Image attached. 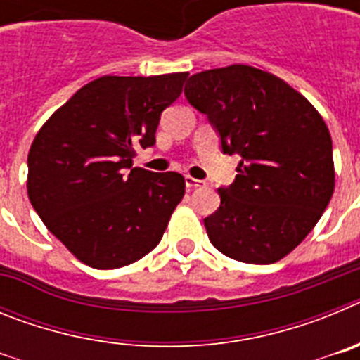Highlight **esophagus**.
I'll return each mask as SVG.
<instances>
[{
    "label": "esophagus",
    "mask_w": 360,
    "mask_h": 360,
    "mask_svg": "<svg viewBox=\"0 0 360 360\" xmlns=\"http://www.w3.org/2000/svg\"><path fill=\"white\" fill-rule=\"evenodd\" d=\"M186 187L187 189H200V187H205L203 180H196L193 176H186Z\"/></svg>",
    "instance_id": "1"
}]
</instances>
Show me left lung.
<instances>
[{
    "label": "left lung",
    "mask_w": 360,
    "mask_h": 360,
    "mask_svg": "<svg viewBox=\"0 0 360 360\" xmlns=\"http://www.w3.org/2000/svg\"><path fill=\"white\" fill-rule=\"evenodd\" d=\"M184 94L218 129L224 153L241 157L234 184L218 189V211L203 219L209 240L236 262H279L333 195L328 126L307 97L249 65L195 73Z\"/></svg>",
    "instance_id": "8db88e82"
}]
</instances>
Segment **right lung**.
Returning <instances> with one entry per match:
<instances>
[{
  "label": "right lung",
  "instance_id": "add662e5",
  "mask_svg": "<svg viewBox=\"0 0 360 360\" xmlns=\"http://www.w3.org/2000/svg\"><path fill=\"white\" fill-rule=\"evenodd\" d=\"M187 75L98 77L37 131L28 151V198L84 265L120 269L160 243L186 180L131 164L135 148L155 144L160 113L180 97Z\"/></svg>",
  "mask_w": 360,
  "mask_h": 360
}]
</instances>
